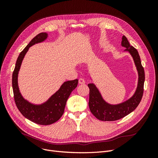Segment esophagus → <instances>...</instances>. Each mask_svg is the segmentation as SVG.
Wrapping results in <instances>:
<instances>
[{"label": "esophagus", "mask_w": 158, "mask_h": 158, "mask_svg": "<svg viewBox=\"0 0 158 158\" xmlns=\"http://www.w3.org/2000/svg\"><path fill=\"white\" fill-rule=\"evenodd\" d=\"M78 82H79L80 84H84L85 83V81L83 78H80L79 80H78Z\"/></svg>", "instance_id": "obj_1"}]
</instances>
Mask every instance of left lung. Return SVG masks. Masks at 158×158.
<instances>
[{"label": "left lung", "mask_w": 158, "mask_h": 158, "mask_svg": "<svg viewBox=\"0 0 158 158\" xmlns=\"http://www.w3.org/2000/svg\"><path fill=\"white\" fill-rule=\"evenodd\" d=\"M121 45L125 47V51H127L131 54L135 62L138 74L137 88L131 98L121 103L113 105L105 101L101 93L94 84H88V85L89 88L88 104L90 111L100 121H113L127 116L138 107L144 92L145 74L138 52L135 47L130 45L125 35L122 37Z\"/></svg>", "instance_id": "1"}]
</instances>
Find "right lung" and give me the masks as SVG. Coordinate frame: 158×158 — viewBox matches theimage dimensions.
<instances>
[{
    "label": "right lung",
    "mask_w": 158,
    "mask_h": 158,
    "mask_svg": "<svg viewBox=\"0 0 158 158\" xmlns=\"http://www.w3.org/2000/svg\"><path fill=\"white\" fill-rule=\"evenodd\" d=\"M48 33H40L29 43L19 55L15 69L12 74V88L14 101L20 112L23 117L38 125H48L56 122L62 117L64 111L66 102L71 92L77 87L78 80H69L64 82L60 88L52 94L44 103L34 104L23 98L18 86V77L22 60L29 48L32 45L47 40Z\"/></svg>",
    "instance_id": "add662e5"
}]
</instances>
